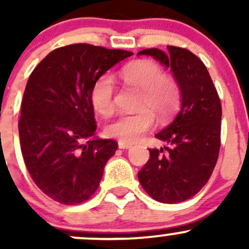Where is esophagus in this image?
<instances>
[{
	"label": "esophagus",
	"mask_w": 249,
	"mask_h": 249,
	"mask_svg": "<svg viewBox=\"0 0 249 249\" xmlns=\"http://www.w3.org/2000/svg\"><path fill=\"white\" fill-rule=\"evenodd\" d=\"M118 147H119V149H129V148H131L132 145L130 144V143L123 142V141H119V142H118Z\"/></svg>",
	"instance_id": "esophagus-1"
}]
</instances>
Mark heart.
<instances>
[{
  "label": "heart",
  "mask_w": 249,
  "mask_h": 249,
  "mask_svg": "<svg viewBox=\"0 0 249 249\" xmlns=\"http://www.w3.org/2000/svg\"><path fill=\"white\" fill-rule=\"evenodd\" d=\"M126 84L142 91L139 113L122 114L106 126V134L127 143L137 142L154 126V115L167 118L179 106V88L171 78L165 77L161 67L149 60H141L126 65L120 71ZM114 83L109 74H104L92 83L90 101L97 113L108 115L113 112Z\"/></svg>",
  "instance_id": "b5f03b06"
}]
</instances>
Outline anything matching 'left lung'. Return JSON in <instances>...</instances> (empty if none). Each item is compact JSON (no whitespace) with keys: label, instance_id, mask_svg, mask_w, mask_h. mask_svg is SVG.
I'll use <instances>...</instances> for the list:
<instances>
[{"label":"left lung","instance_id":"obj_1","mask_svg":"<svg viewBox=\"0 0 249 249\" xmlns=\"http://www.w3.org/2000/svg\"><path fill=\"white\" fill-rule=\"evenodd\" d=\"M167 50L150 48L137 53L171 70L180 91L179 112L155 135L169 147L149 149V160L139 172V180L157 201L177 203L197 194L217 164L222 105L201 60L184 48L167 46ZM164 149L166 155L162 154Z\"/></svg>","mask_w":249,"mask_h":249}]
</instances>
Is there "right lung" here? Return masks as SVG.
I'll list each match as a JSON object with an SVG mask.
<instances>
[{
	"label": "right lung",
	"instance_id": "1",
	"mask_svg": "<svg viewBox=\"0 0 249 249\" xmlns=\"http://www.w3.org/2000/svg\"><path fill=\"white\" fill-rule=\"evenodd\" d=\"M131 52L78 43L47 55L27 80L19 139L37 187L64 205L84 202L96 192L105 165L118 145L95 136L92 83Z\"/></svg>",
	"mask_w": 249,
	"mask_h": 249
}]
</instances>
